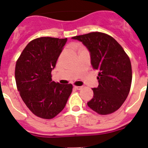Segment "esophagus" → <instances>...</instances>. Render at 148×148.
I'll return each mask as SVG.
<instances>
[{
    "instance_id": "obj_1",
    "label": "esophagus",
    "mask_w": 148,
    "mask_h": 148,
    "mask_svg": "<svg viewBox=\"0 0 148 148\" xmlns=\"http://www.w3.org/2000/svg\"><path fill=\"white\" fill-rule=\"evenodd\" d=\"M74 88H76L77 90H81L82 88V86H74Z\"/></svg>"
}]
</instances>
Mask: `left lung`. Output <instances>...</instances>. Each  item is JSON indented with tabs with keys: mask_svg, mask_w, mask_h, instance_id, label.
Listing matches in <instances>:
<instances>
[{
	"mask_svg": "<svg viewBox=\"0 0 148 148\" xmlns=\"http://www.w3.org/2000/svg\"><path fill=\"white\" fill-rule=\"evenodd\" d=\"M72 38L87 47L93 69L99 71V86L92 88L94 97L88 106L100 115L115 112L130 92L132 82L130 58L119 42L105 33L90 32Z\"/></svg>",
	"mask_w": 148,
	"mask_h": 148,
	"instance_id": "left-lung-1",
	"label": "left lung"
}]
</instances>
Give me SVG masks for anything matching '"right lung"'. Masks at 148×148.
Wrapping results in <instances>:
<instances>
[{
	"label": "right lung",
	"mask_w": 148,
	"mask_h": 148,
	"mask_svg": "<svg viewBox=\"0 0 148 148\" xmlns=\"http://www.w3.org/2000/svg\"><path fill=\"white\" fill-rule=\"evenodd\" d=\"M67 38L42 37L28 43L16 62L15 81L23 101L37 116L50 119L66 106L71 84L51 79V71Z\"/></svg>",
	"instance_id": "1"
}]
</instances>
